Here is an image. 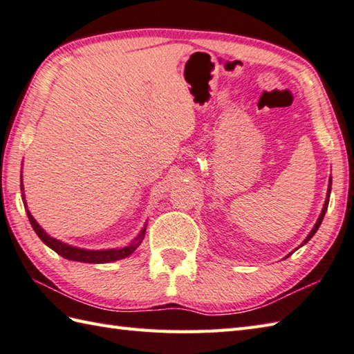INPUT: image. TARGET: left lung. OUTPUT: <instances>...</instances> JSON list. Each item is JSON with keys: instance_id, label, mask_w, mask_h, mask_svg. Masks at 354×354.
<instances>
[{"instance_id": "left-lung-1", "label": "left lung", "mask_w": 354, "mask_h": 354, "mask_svg": "<svg viewBox=\"0 0 354 354\" xmlns=\"http://www.w3.org/2000/svg\"><path fill=\"white\" fill-rule=\"evenodd\" d=\"M330 187H331V178H330V186H328V196H327V198H326V203H324V207H322V212H321V215H319V218H318V221H316V225H315V227L312 229V232H310L308 234V236L306 238V240H304V243H302V244H306L308 240H310V238H312L315 234H316V230H318L319 229V226H321V223H322V218H324V215H326V212H327V207H328V198H330Z\"/></svg>"}]
</instances>
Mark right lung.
Listing matches in <instances>:
<instances>
[{
    "label": "right lung",
    "instance_id": "add662e5",
    "mask_svg": "<svg viewBox=\"0 0 354 354\" xmlns=\"http://www.w3.org/2000/svg\"><path fill=\"white\" fill-rule=\"evenodd\" d=\"M21 189H23V183H21ZM24 205H26V200H24ZM27 217L36 235H38L50 249H53L56 254H59L64 258L71 259V261H81V263H110V261H118V259H122V258H127L128 255H131L137 248H139V244L142 243L143 236H145V230H147V227H143L139 236H137L131 244H128L127 248L110 249V250H85V249L68 246L66 243H61L55 240V238L48 236L28 211H27Z\"/></svg>",
    "mask_w": 354,
    "mask_h": 354
}]
</instances>
